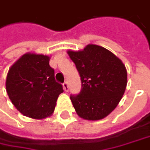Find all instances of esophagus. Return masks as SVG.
<instances>
[{
  "label": "esophagus",
  "mask_w": 150,
  "mask_h": 150,
  "mask_svg": "<svg viewBox=\"0 0 150 150\" xmlns=\"http://www.w3.org/2000/svg\"><path fill=\"white\" fill-rule=\"evenodd\" d=\"M63 88H64V90L66 92H67L68 90H69V86H68V83L67 82H65L64 83H63Z\"/></svg>",
  "instance_id": "obj_1"
}]
</instances>
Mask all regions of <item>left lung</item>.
<instances>
[{
  "label": "left lung",
  "instance_id": "obj_1",
  "mask_svg": "<svg viewBox=\"0 0 150 150\" xmlns=\"http://www.w3.org/2000/svg\"><path fill=\"white\" fill-rule=\"evenodd\" d=\"M81 79L82 88L71 96L76 114L85 120L110 115L124 94L127 73L122 62L104 47L89 44L82 50H68Z\"/></svg>",
  "mask_w": 150,
  "mask_h": 150
}]
</instances>
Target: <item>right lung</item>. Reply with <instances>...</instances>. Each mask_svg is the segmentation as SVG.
<instances>
[{
	"instance_id": "1",
	"label": "right lung",
	"mask_w": 150,
	"mask_h": 150,
	"mask_svg": "<svg viewBox=\"0 0 150 150\" xmlns=\"http://www.w3.org/2000/svg\"><path fill=\"white\" fill-rule=\"evenodd\" d=\"M50 57L35 53L23 54L9 68L6 92L12 104L22 115L43 119L53 115L56 101L63 93L56 82Z\"/></svg>"
}]
</instances>
